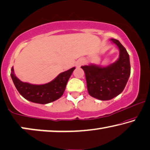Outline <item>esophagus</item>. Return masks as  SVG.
Segmentation results:
<instances>
[{
    "mask_svg": "<svg viewBox=\"0 0 150 150\" xmlns=\"http://www.w3.org/2000/svg\"><path fill=\"white\" fill-rule=\"evenodd\" d=\"M78 66H80V64H79V65H78Z\"/></svg>",
    "mask_w": 150,
    "mask_h": 150,
    "instance_id": "34e87169",
    "label": "esophagus"
}]
</instances>
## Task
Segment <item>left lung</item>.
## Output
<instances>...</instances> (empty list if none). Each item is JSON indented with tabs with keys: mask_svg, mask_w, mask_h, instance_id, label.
Returning <instances> with one entry per match:
<instances>
[{
	"mask_svg": "<svg viewBox=\"0 0 150 150\" xmlns=\"http://www.w3.org/2000/svg\"><path fill=\"white\" fill-rule=\"evenodd\" d=\"M111 40L120 50L118 59L107 67L95 65L81 66L85 73L87 90L91 96L100 100H110L122 92L131 74L129 53L116 39Z\"/></svg>",
	"mask_w": 150,
	"mask_h": 150,
	"instance_id": "8db88e82",
	"label": "left lung"
}]
</instances>
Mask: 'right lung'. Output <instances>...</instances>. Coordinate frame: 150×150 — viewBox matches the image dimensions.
<instances>
[{"label": "right lung", "instance_id": "obj_1", "mask_svg": "<svg viewBox=\"0 0 150 150\" xmlns=\"http://www.w3.org/2000/svg\"><path fill=\"white\" fill-rule=\"evenodd\" d=\"M74 69L75 68H72L64 71L51 82L41 85L21 82L15 76L13 68L11 76L17 90L25 99L34 103L46 104L57 100L62 96L67 82Z\"/></svg>", "mask_w": 150, "mask_h": 150}]
</instances>
